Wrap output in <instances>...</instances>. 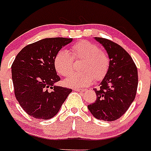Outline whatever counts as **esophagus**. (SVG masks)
I'll use <instances>...</instances> for the list:
<instances>
[{"mask_svg": "<svg viewBox=\"0 0 151 151\" xmlns=\"http://www.w3.org/2000/svg\"><path fill=\"white\" fill-rule=\"evenodd\" d=\"M74 91H78V92H85L86 90H84V89H80V88H74Z\"/></svg>", "mask_w": 151, "mask_h": 151, "instance_id": "1", "label": "esophagus"}]
</instances>
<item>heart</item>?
<instances>
[{
  "instance_id": "b5f03b06",
  "label": "heart",
  "mask_w": 151,
  "mask_h": 151,
  "mask_svg": "<svg viewBox=\"0 0 151 151\" xmlns=\"http://www.w3.org/2000/svg\"><path fill=\"white\" fill-rule=\"evenodd\" d=\"M71 53L75 59H83L81 73H73L66 78L64 84L70 88H81L91 85L93 78L102 80L107 73L110 64L109 55L101 51L97 45L87 40L75 43ZM66 50L59 51L54 59V66L57 73L66 76L73 71V58Z\"/></svg>"
}]
</instances>
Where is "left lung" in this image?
<instances>
[{
  "instance_id": "obj_1",
  "label": "left lung",
  "mask_w": 151,
  "mask_h": 151,
  "mask_svg": "<svg viewBox=\"0 0 151 151\" xmlns=\"http://www.w3.org/2000/svg\"><path fill=\"white\" fill-rule=\"evenodd\" d=\"M110 59L107 73L95 90L96 99L88 108L94 117L105 121L120 118L135 99L138 71L130 55L121 45L107 39L94 37Z\"/></svg>"
}]
</instances>
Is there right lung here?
Instances as JSON below:
<instances>
[{
	"instance_id": "1",
	"label": "right lung",
	"mask_w": 151,
	"mask_h": 151,
	"mask_svg": "<svg viewBox=\"0 0 151 151\" xmlns=\"http://www.w3.org/2000/svg\"><path fill=\"white\" fill-rule=\"evenodd\" d=\"M73 40L45 38L26 45L12 64L15 96L24 111L31 117L47 120L60 111L72 89L57 86L60 81L54 66L57 53ZM52 89L48 91L47 89Z\"/></svg>"
}]
</instances>
